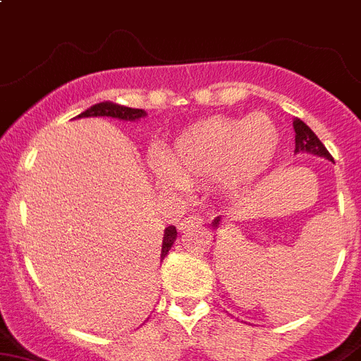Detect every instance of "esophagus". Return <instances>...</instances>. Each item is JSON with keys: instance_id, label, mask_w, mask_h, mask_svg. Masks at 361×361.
<instances>
[{"instance_id": "34e87169", "label": "esophagus", "mask_w": 361, "mask_h": 361, "mask_svg": "<svg viewBox=\"0 0 361 361\" xmlns=\"http://www.w3.org/2000/svg\"><path fill=\"white\" fill-rule=\"evenodd\" d=\"M200 224H204V218L200 216V214H187V216L180 218V222H178V229L185 231L187 227H195V226H200Z\"/></svg>"}]
</instances>
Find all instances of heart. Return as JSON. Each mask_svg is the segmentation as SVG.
<instances>
[{
	"instance_id": "obj_1",
	"label": "heart",
	"mask_w": 361,
	"mask_h": 361,
	"mask_svg": "<svg viewBox=\"0 0 361 361\" xmlns=\"http://www.w3.org/2000/svg\"><path fill=\"white\" fill-rule=\"evenodd\" d=\"M279 141V128L264 114L214 117L183 132L166 159L156 163V174L169 187L220 178L246 185L271 165Z\"/></svg>"
}]
</instances>
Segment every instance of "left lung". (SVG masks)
Here are the masks:
<instances>
[{
  "mask_svg": "<svg viewBox=\"0 0 361 361\" xmlns=\"http://www.w3.org/2000/svg\"><path fill=\"white\" fill-rule=\"evenodd\" d=\"M293 130H295V152H310L317 154L321 157H326V159H332V156L329 154V150L325 148V145L321 143L317 135L308 128L307 124L302 123L301 119L293 121ZM220 222V218L214 220L213 226Z\"/></svg>",
  "mask_w": 361,
  "mask_h": 361,
  "instance_id": "8db88e82",
  "label": "left lung"
}]
</instances>
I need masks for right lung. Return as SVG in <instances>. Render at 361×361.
Here are the masks:
<instances>
[{
  "label": "right lung",
  "mask_w": 361,
  "mask_h": 361,
  "mask_svg": "<svg viewBox=\"0 0 361 361\" xmlns=\"http://www.w3.org/2000/svg\"><path fill=\"white\" fill-rule=\"evenodd\" d=\"M145 110H137V108H126V106L114 104V102H99V104L92 106L90 110L82 111L78 117H114V119H123V121H135L139 117H145ZM178 231L174 226H169L163 235V244H161V260L169 253V250L174 244Z\"/></svg>",
  "instance_id": "obj_1"
}]
</instances>
